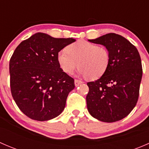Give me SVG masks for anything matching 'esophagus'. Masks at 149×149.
Returning <instances> with one entry per match:
<instances>
[{
	"label": "esophagus",
	"mask_w": 149,
	"mask_h": 149,
	"mask_svg": "<svg viewBox=\"0 0 149 149\" xmlns=\"http://www.w3.org/2000/svg\"><path fill=\"white\" fill-rule=\"evenodd\" d=\"M74 83H75V86H79L80 84H81L82 83H83V81H80V80H78V79H75Z\"/></svg>",
	"instance_id": "esophagus-1"
}]
</instances>
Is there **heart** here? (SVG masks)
Masks as SVG:
<instances>
[{"label":"heart","instance_id":"b5f03b06","mask_svg":"<svg viewBox=\"0 0 149 149\" xmlns=\"http://www.w3.org/2000/svg\"><path fill=\"white\" fill-rule=\"evenodd\" d=\"M57 59L65 73L71 74L78 66L81 75L93 80L101 77L107 70L110 55L105 47L79 41L68 46L66 50L60 51Z\"/></svg>","mask_w":149,"mask_h":149}]
</instances>
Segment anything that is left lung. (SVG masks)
I'll use <instances>...</instances> for the list:
<instances>
[{
    "label": "left lung",
    "mask_w": 149,
    "mask_h": 149,
    "mask_svg": "<svg viewBox=\"0 0 149 149\" xmlns=\"http://www.w3.org/2000/svg\"><path fill=\"white\" fill-rule=\"evenodd\" d=\"M88 41L104 46L110 62L100 79L87 83V109L100 121H119L130 114L139 100L143 74L139 52L127 39L115 33Z\"/></svg>",
    "instance_id": "8db88e82"
}]
</instances>
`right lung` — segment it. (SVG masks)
Returning a JSON list of instances; mask_svg holds the SVG:
<instances>
[{
  "label": "right lung",
  "instance_id": "obj_1",
  "mask_svg": "<svg viewBox=\"0 0 149 149\" xmlns=\"http://www.w3.org/2000/svg\"><path fill=\"white\" fill-rule=\"evenodd\" d=\"M76 41L33 34L19 45L9 63L12 97L22 112L32 120L46 121L63 111L74 79L60 67L58 53Z\"/></svg>",
  "mask_w": 149,
  "mask_h": 149
}]
</instances>
